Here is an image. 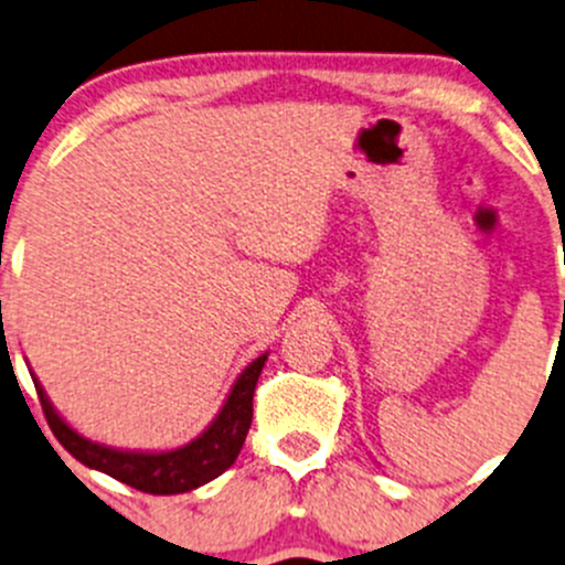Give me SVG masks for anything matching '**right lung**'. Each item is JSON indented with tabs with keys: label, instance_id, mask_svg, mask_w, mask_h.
Here are the masks:
<instances>
[{
	"label": "right lung",
	"instance_id": "1",
	"mask_svg": "<svg viewBox=\"0 0 565 565\" xmlns=\"http://www.w3.org/2000/svg\"><path fill=\"white\" fill-rule=\"evenodd\" d=\"M265 361L267 355L256 358L246 372L237 377L224 409H221L218 418L207 426V431L202 437L167 454H128L104 448L98 443H89L87 437L76 435L54 413V407H51V402L45 398V393L38 383L35 388L40 396V407H43V415L49 420L54 437L82 465L95 467V470L106 472V476L117 478V481L128 483V487L139 489V492L180 494L218 478L237 459L250 429V415H254V404L250 402H254L256 380H259Z\"/></svg>",
	"mask_w": 565,
	"mask_h": 565
}]
</instances>
